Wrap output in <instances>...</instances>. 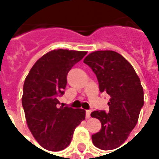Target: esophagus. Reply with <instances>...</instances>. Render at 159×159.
I'll use <instances>...</instances> for the list:
<instances>
[{"label": "esophagus", "instance_id": "1", "mask_svg": "<svg viewBox=\"0 0 159 159\" xmlns=\"http://www.w3.org/2000/svg\"><path fill=\"white\" fill-rule=\"evenodd\" d=\"M90 114H91V111H86V118H89V117H91Z\"/></svg>", "mask_w": 159, "mask_h": 159}]
</instances>
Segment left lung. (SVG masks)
<instances>
[{"label": "left lung", "instance_id": "1", "mask_svg": "<svg viewBox=\"0 0 159 159\" xmlns=\"http://www.w3.org/2000/svg\"><path fill=\"white\" fill-rule=\"evenodd\" d=\"M83 62L95 73L100 92L111 96L108 113H91L101 123V129L92 135V141L101 150H113L128 139L136 125L144 105L143 88L133 66L118 52L95 51Z\"/></svg>", "mask_w": 159, "mask_h": 159}]
</instances>
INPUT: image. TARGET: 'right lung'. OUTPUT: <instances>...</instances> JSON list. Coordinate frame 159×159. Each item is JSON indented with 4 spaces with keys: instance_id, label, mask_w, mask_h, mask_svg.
<instances>
[{
    "instance_id": "add662e5",
    "label": "right lung",
    "mask_w": 159,
    "mask_h": 159,
    "mask_svg": "<svg viewBox=\"0 0 159 159\" xmlns=\"http://www.w3.org/2000/svg\"><path fill=\"white\" fill-rule=\"evenodd\" d=\"M87 54L85 51L54 49L42 56L26 76L22 105L27 125L43 148L58 152L68 147L74 130L83 120V109L59 107L67 74Z\"/></svg>"
}]
</instances>
